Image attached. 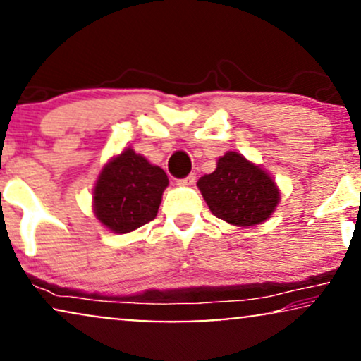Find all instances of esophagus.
Returning <instances> with one entry per match:
<instances>
[{
    "instance_id": "esophagus-1",
    "label": "esophagus",
    "mask_w": 361,
    "mask_h": 361,
    "mask_svg": "<svg viewBox=\"0 0 361 361\" xmlns=\"http://www.w3.org/2000/svg\"><path fill=\"white\" fill-rule=\"evenodd\" d=\"M195 180H197V176H195V173H190L186 178H181V180H178V185H183V186H192L195 183Z\"/></svg>"
}]
</instances>
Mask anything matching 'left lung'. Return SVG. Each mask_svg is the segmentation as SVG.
Returning a JSON list of instances; mask_svg holds the SVG:
<instances>
[{
	"label": "left lung",
	"mask_w": 361,
	"mask_h": 361,
	"mask_svg": "<svg viewBox=\"0 0 361 361\" xmlns=\"http://www.w3.org/2000/svg\"><path fill=\"white\" fill-rule=\"evenodd\" d=\"M197 185L210 212L238 227L264 222L280 202L271 176L234 151L219 157L215 171L202 176Z\"/></svg>",
	"instance_id": "left-lung-1"
}]
</instances>
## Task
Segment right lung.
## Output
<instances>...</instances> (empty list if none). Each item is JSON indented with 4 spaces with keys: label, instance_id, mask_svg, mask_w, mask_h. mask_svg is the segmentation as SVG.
Returning <instances> with one entry per match:
<instances>
[{
    "label": "right lung",
    "instance_id": "obj_1",
    "mask_svg": "<svg viewBox=\"0 0 361 361\" xmlns=\"http://www.w3.org/2000/svg\"><path fill=\"white\" fill-rule=\"evenodd\" d=\"M168 176L134 149H126L102 169L93 190V210L106 229L127 234L157 215Z\"/></svg>",
    "mask_w": 361,
    "mask_h": 361
}]
</instances>
